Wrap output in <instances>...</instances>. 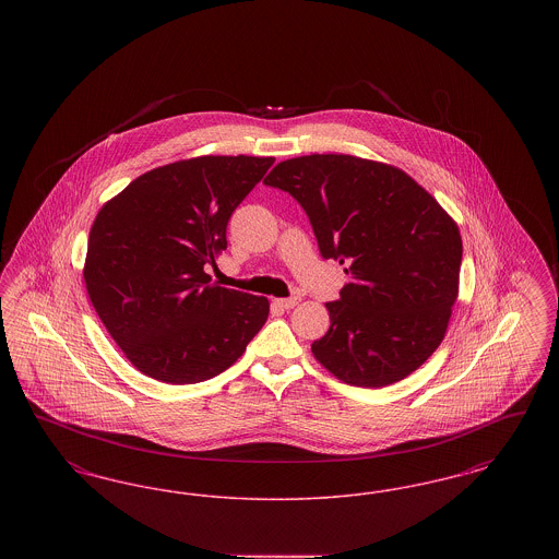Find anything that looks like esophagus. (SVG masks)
I'll use <instances>...</instances> for the list:
<instances>
[{
    "label": "esophagus",
    "instance_id": "esophagus-1",
    "mask_svg": "<svg viewBox=\"0 0 559 559\" xmlns=\"http://www.w3.org/2000/svg\"><path fill=\"white\" fill-rule=\"evenodd\" d=\"M274 304L283 310H292L297 304H299V297H285V299H274Z\"/></svg>",
    "mask_w": 559,
    "mask_h": 559
}]
</instances>
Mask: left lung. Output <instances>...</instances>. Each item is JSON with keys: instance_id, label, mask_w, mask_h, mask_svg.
I'll list each match as a JSON object with an SVG mask.
<instances>
[{"instance_id": "8db88e82", "label": "left lung", "mask_w": 559, "mask_h": 559, "mask_svg": "<svg viewBox=\"0 0 559 559\" xmlns=\"http://www.w3.org/2000/svg\"><path fill=\"white\" fill-rule=\"evenodd\" d=\"M266 187L308 215L322 260L349 283L329 301L331 326L312 344L324 369L358 388H383L419 369L444 340L459 293L456 224L411 176L352 155L278 163Z\"/></svg>"}]
</instances>
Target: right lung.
<instances>
[{
	"label": "right lung",
	"mask_w": 559,
	"mask_h": 559,
	"mask_svg": "<svg viewBox=\"0 0 559 559\" xmlns=\"http://www.w3.org/2000/svg\"><path fill=\"white\" fill-rule=\"evenodd\" d=\"M272 157H197L146 171L98 212L85 287L133 367L165 383H199L237 362L264 326L266 297L212 283L205 266Z\"/></svg>",
	"instance_id": "obj_1"
}]
</instances>
